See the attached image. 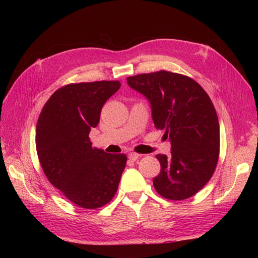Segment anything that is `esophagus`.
<instances>
[{"mask_svg": "<svg viewBox=\"0 0 258 258\" xmlns=\"http://www.w3.org/2000/svg\"><path fill=\"white\" fill-rule=\"evenodd\" d=\"M141 155L140 154H138V153H130L128 154V158L132 162H134V161H136V160H139V157H140Z\"/></svg>", "mask_w": 258, "mask_h": 258, "instance_id": "esophagus-1", "label": "esophagus"}]
</instances>
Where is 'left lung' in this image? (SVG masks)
I'll return each instance as SVG.
<instances>
[{
    "label": "left lung",
    "instance_id": "1",
    "mask_svg": "<svg viewBox=\"0 0 258 258\" xmlns=\"http://www.w3.org/2000/svg\"><path fill=\"white\" fill-rule=\"evenodd\" d=\"M127 84L147 98L155 127L171 142V155H156V191L172 201L195 195L211 179L220 154V124L210 96L193 79L167 71L131 76Z\"/></svg>",
    "mask_w": 258,
    "mask_h": 258
}]
</instances>
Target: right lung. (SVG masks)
Returning <instances> with one entry per match:
<instances>
[{
	"mask_svg": "<svg viewBox=\"0 0 258 258\" xmlns=\"http://www.w3.org/2000/svg\"><path fill=\"white\" fill-rule=\"evenodd\" d=\"M119 87L118 81L65 85L48 98L36 124L37 156L47 179L87 210L113 199L127 160L93 149L89 138L104 103Z\"/></svg>",
	"mask_w": 258,
	"mask_h": 258,
	"instance_id": "add662e5",
	"label": "right lung"
}]
</instances>
